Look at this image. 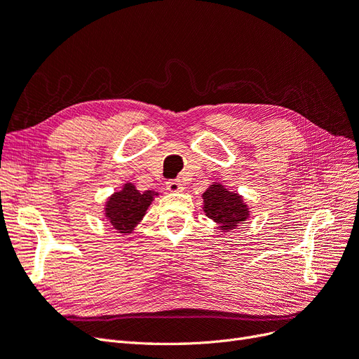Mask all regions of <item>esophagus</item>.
Returning <instances> with one entry per match:
<instances>
[{
  "label": "esophagus",
  "instance_id": "esophagus-1",
  "mask_svg": "<svg viewBox=\"0 0 359 359\" xmlns=\"http://www.w3.org/2000/svg\"><path fill=\"white\" fill-rule=\"evenodd\" d=\"M182 189V184L180 180H169L166 182V190L169 191H180Z\"/></svg>",
  "mask_w": 359,
  "mask_h": 359
}]
</instances>
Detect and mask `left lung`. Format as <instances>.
Returning <instances> with one entry per match:
<instances>
[{
	"label": "left lung",
	"mask_w": 359,
	"mask_h": 359,
	"mask_svg": "<svg viewBox=\"0 0 359 359\" xmlns=\"http://www.w3.org/2000/svg\"><path fill=\"white\" fill-rule=\"evenodd\" d=\"M203 211L206 217L222 224V229H233L248 217V208L238 193L224 189L222 184L212 186L203 193Z\"/></svg>",
	"instance_id": "left-lung-1"
}]
</instances>
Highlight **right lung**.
Masks as SVG:
<instances>
[{
    "label": "right lung",
    "mask_w": 359,
    "mask_h": 359,
    "mask_svg": "<svg viewBox=\"0 0 359 359\" xmlns=\"http://www.w3.org/2000/svg\"><path fill=\"white\" fill-rule=\"evenodd\" d=\"M154 194L151 190L140 193L128 182L107 201L106 217L119 233H130L145 215Z\"/></svg>",
    "instance_id": "add662e5"
}]
</instances>
